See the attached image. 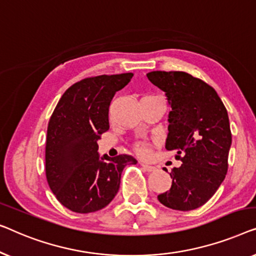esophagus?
<instances>
[{"label":"esophagus","mask_w":256,"mask_h":256,"mask_svg":"<svg viewBox=\"0 0 256 256\" xmlns=\"http://www.w3.org/2000/svg\"><path fill=\"white\" fill-rule=\"evenodd\" d=\"M140 166H142V167L145 169L146 172H153V170H156V167H154V166H150V164H145V162H142V161H140Z\"/></svg>","instance_id":"1"}]
</instances>
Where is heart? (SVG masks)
Returning <instances> with one entry per match:
<instances>
[{
  "label": "heart",
  "instance_id": "b5f03b06",
  "mask_svg": "<svg viewBox=\"0 0 256 256\" xmlns=\"http://www.w3.org/2000/svg\"><path fill=\"white\" fill-rule=\"evenodd\" d=\"M134 150H136V152L139 154V156H145L150 152V146L147 145L146 142H136L134 145Z\"/></svg>",
  "mask_w": 256,
  "mask_h": 256
}]
</instances>
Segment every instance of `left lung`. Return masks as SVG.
I'll return each instance as SVG.
<instances>
[{
	"label": "left lung",
	"instance_id": "8db88e82",
	"mask_svg": "<svg viewBox=\"0 0 256 256\" xmlns=\"http://www.w3.org/2000/svg\"><path fill=\"white\" fill-rule=\"evenodd\" d=\"M147 78L167 96L172 110L166 148L182 161L170 172L172 188L158 200L172 210H195L214 195L228 172V110L211 86L186 72L154 70Z\"/></svg>",
	"mask_w": 256,
	"mask_h": 256
}]
</instances>
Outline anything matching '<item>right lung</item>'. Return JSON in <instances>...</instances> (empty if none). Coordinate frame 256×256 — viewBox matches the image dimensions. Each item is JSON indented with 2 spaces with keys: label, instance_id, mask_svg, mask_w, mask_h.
Here are the masks:
<instances>
[{
  "label": "right lung",
  "instance_id": "1",
  "mask_svg": "<svg viewBox=\"0 0 256 256\" xmlns=\"http://www.w3.org/2000/svg\"><path fill=\"white\" fill-rule=\"evenodd\" d=\"M132 73L86 78L67 89L48 126L45 170L64 206L78 214L106 208L116 196L120 175L136 160L128 154L100 158L97 140L109 130V106Z\"/></svg>",
  "mask_w": 256,
  "mask_h": 256
}]
</instances>
